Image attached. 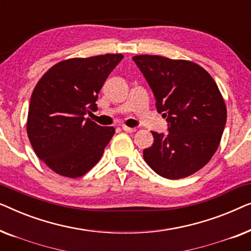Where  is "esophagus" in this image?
I'll return each mask as SVG.
<instances>
[{
  "mask_svg": "<svg viewBox=\"0 0 251 251\" xmlns=\"http://www.w3.org/2000/svg\"><path fill=\"white\" fill-rule=\"evenodd\" d=\"M122 129H123V131L129 132V133L136 131V128H129V126H122Z\"/></svg>",
  "mask_w": 251,
  "mask_h": 251,
  "instance_id": "34e87169",
  "label": "esophagus"
}]
</instances>
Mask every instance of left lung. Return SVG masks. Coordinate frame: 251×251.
<instances>
[{"instance_id":"obj_1","label":"left lung","mask_w":251,"mask_h":251,"mask_svg":"<svg viewBox=\"0 0 251 251\" xmlns=\"http://www.w3.org/2000/svg\"><path fill=\"white\" fill-rule=\"evenodd\" d=\"M167 119L168 132L152 131L153 145L143 152L146 163L168 179L191 176L204 167L221 143L226 106L204 68L187 60L140 54L132 58Z\"/></svg>"}]
</instances>
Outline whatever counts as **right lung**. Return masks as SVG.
Wrapping results in <instances>:
<instances>
[{
  "label": "right lung",
  "instance_id": "1",
  "mask_svg": "<svg viewBox=\"0 0 251 251\" xmlns=\"http://www.w3.org/2000/svg\"><path fill=\"white\" fill-rule=\"evenodd\" d=\"M123 56L72 58L50 68L30 97L27 135L36 155L60 176H83L100 160L113 126L85 119L97 109L98 94Z\"/></svg>",
  "mask_w": 251,
  "mask_h": 251
}]
</instances>
